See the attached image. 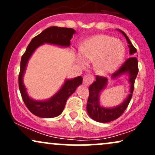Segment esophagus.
I'll return each instance as SVG.
<instances>
[{"instance_id": "obj_1", "label": "esophagus", "mask_w": 155, "mask_h": 155, "mask_svg": "<svg viewBox=\"0 0 155 155\" xmlns=\"http://www.w3.org/2000/svg\"><path fill=\"white\" fill-rule=\"evenodd\" d=\"M94 78L91 74L90 73H85L83 77V83L85 85H90V84L92 83Z\"/></svg>"}]
</instances>
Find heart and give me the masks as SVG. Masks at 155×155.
Returning <instances> with one entry per match:
<instances>
[{
  "mask_svg": "<svg viewBox=\"0 0 155 155\" xmlns=\"http://www.w3.org/2000/svg\"><path fill=\"white\" fill-rule=\"evenodd\" d=\"M124 56V47L119 39L106 35L91 37L81 47L78 61L82 66L87 61H94V68L100 74H108L122 63Z\"/></svg>",
  "mask_w": 155,
  "mask_h": 155,
  "instance_id": "b5f03b06",
  "label": "heart"
}]
</instances>
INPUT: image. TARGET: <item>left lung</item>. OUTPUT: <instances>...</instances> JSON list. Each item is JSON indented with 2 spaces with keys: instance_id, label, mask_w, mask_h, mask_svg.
Wrapping results in <instances>:
<instances>
[{
  "instance_id": "obj_1",
  "label": "left lung",
  "mask_w": 155,
  "mask_h": 155,
  "mask_svg": "<svg viewBox=\"0 0 155 155\" xmlns=\"http://www.w3.org/2000/svg\"><path fill=\"white\" fill-rule=\"evenodd\" d=\"M120 31L124 35L127 43L129 44L127 46L130 48V54L133 56L135 53L137 52L136 49L133 47L127 35L121 30H120ZM138 72V60L136 57H131L124 61L122 66L116 72L112 74V78L116 79L122 74L127 73L129 74V82L130 84V92L129 95L120 106L114 108H104L100 106L99 94L107 84L108 81L106 77L96 76V80L89 87V97L87 104V111L89 116L99 122H109L119 118L125 111L131 100L134 90L135 80Z\"/></svg>"
}]
</instances>
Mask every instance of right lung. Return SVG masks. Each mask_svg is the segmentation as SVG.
Listing matches in <instances>:
<instances>
[{
	"instance_id": "right-lung-1",
	"label": "right lung",
	"mask_w": 155,
	"mask_h": 155,
	"mask_svg": "<svg viewBox=\"0 0 155 155\" xmlns=\"http://www.w3.org/2000/svg\"><path fill=\"white\" fill-rule=\"evenodd\" d=\"M74 33H75V31L72 28L56 26L48 28L32 39L25 52L22 56L18 78L19 91L27 108L35 116L42 118H51L59 116L63 111L68 98L75 92L76 87L81 84L83 79L81 76H78L73 79H67L61 89L50 99L44 101H34L28 95L22 81L28 60L35 49L44 43L69 47Z\"/></svg>"
}]
</instances>
